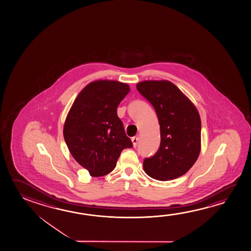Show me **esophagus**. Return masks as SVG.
<instances>
[{
  "mask_svg": "<svg viewBox=\"0 0 251 251\" xmlns=\"http://www.w3.org/2000/svg\"><path fill=\"white\" fill-rule=\"evenodd\" d=\"M132 142L133 147L136 148L138 142H139V138L138 137H133V138H132Z\"/></svg>",
  "mask_w": 251,
  "mask_h": 251,
  "instance_id": "34e87169",
  "label": "esophagus"
}]
</instances>
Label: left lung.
Returning <instances> with one entry per match:
<instances>
[{
	"label": "left lung",
	"instance_id": "1",
	"mask_svg": "<svg viewBox=\"0 0 251 251\" xmlns=\"http://www.w3.org/2000/svg\"><path fill=\"white\" fill-rule=\"evenodd\" d=\"M136 87L154 108L161 131L160 148L152 157L145 159L144 171L160 181L177 178L191 169L200 155L199 111L170 81H140Z\"/></svg>",
	"mask_w": 251,
	"mask_h": 251
}]
</instances>
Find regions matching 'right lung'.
Returning a JSON list of instances; mask_svg holds the SVG:
<instances>
[{
	"label": "right lung",
	"mask_w": 251,
	"mask_h": 251,
	"mask_svg": "<svg viewBox=\"0 0 251 251\" xmlns=\"http://www.w3.org/2000/svg\"><path fill=\"white\" fill-rule=\"evenodd\" d=\"M126 83L90 82L75 98L64 124L63 135L73 157L98 177L111 173L125 149L132 148L117 108L129 93Z\"/></svg>",
	"instance_id": "right-lung-1"
}]
</instances>
